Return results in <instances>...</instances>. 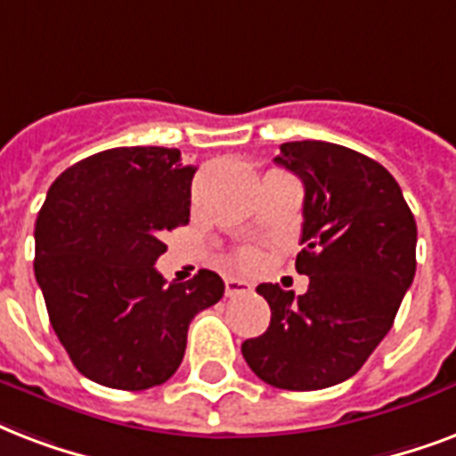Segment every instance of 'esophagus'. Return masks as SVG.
Segmentation results:
<instances>
[{"label":"esophagus","mask_w":456,"mask_h":456,"mask_svg":"<svg viewBox=\"0 0 456 456\" xmlns=\"http://www.w3.org/2000/svg\"><path fill=\"white\" fill-rule=\"evenodd\" d=\"M253 287L246 280H239V277H224V291L227 297H241V294H248Z\"/></svg>","instance_id":"1"}]
</instances>
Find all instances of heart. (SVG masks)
Returning <instances> with one entry per match:
<instances>
[{"instance_id":"obj_1","label":"heart","mask_w":456,"mask_h":456,"mask_svg":"<svg viewBox=\"0 0 456 456\" xmlns=\"http://www.w3.org/2000/svg\"><path fill=\"white\" fill-rule=\"evenodd\" d=\"M239 260H241L243 265H253V263L258 260V256H256V253H253V251H243L241 256H239Z\"/></svg>"}]
</instances>
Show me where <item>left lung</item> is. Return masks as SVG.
I'll return each mask as SVG.
<instances>
[{"label":"left lung","mask_w":456,"mask_h":456,"mask_svg":"<svg viewBox=\"0 0 456 456\" xmlns=\"http://www.w3.org/2000/svg\"><path fill=\"white\" fill-rule=\"evenodd\" d=\"M277 165L304 182L308 291L260 284L270 328L246 339L251 370L280 390H322L352 378L390 332L416 274V220L380 162L325 141L280 148Z\"/></svg>","instance_id":"1"}]
</instances>
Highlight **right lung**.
I'll use <instances>...</instances> for the list:
<instances>
[{
	"mask_svg": "<svg viewBox=\"0 0 456 456\" xmlns=\"http://www.w3.org/2000/svg\"><path fill=\"white\" fill-rule=\"evenodd\" d=\"M176 148H112L76 162L35 222V280L78 373L114 390H148L176 373L196 313L224 294L213 270L167 284L155 260L189 224L191 182Z\"/></svg>",
	"mask_w": 456,
	"mask_h": 456,
	"instance_id": "right-lung-1",
	"label": "right lung"
}]
</instances>
